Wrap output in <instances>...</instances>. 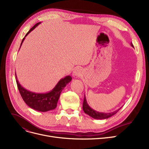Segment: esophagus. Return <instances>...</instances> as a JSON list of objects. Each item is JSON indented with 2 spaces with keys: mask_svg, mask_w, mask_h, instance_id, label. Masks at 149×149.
<instances>
[{
  "mask_svg": "<svg viewBox=\"0 0 149 149\" xmlns=\"http://www.w3.org/2000/svg\"><path fill=\"white\" fill-rule=\"evenodd\" d=\"M74 74L75 76H80L81 74V70L80 68H77L75 69L74 71Z\"/></svg>",
  "mask_w": 149,
  "mask_h": 149,
  "instance_id": "esophagus-1",
  "label": "esophagus"
}]
</instances>
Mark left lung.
Listing matches in <instances>:
<instances>
[{
    "instance_id": "1",
    "label": "left lung",
    "mask_w": 149,
    "mask_h": 149,
    "mask_svg": "<svg viewBox=\"0 0 149 149\" xmlns=\"http://www.w3.org/2000/svg\"><path fill=\"white\" fill-rule=\"evenodd\" d=\"M131 46L134 48V45L131 43ZM118 109V110H116L114 112H110V113H104V112H97L95 110H93V109H92L88 104L87 101H86V98L85 95L84 97V101H83V109L84 112L85 113H86L87 115H89L90 116H91L92 118H94V119H98V120H102V119H106L109 118L113 115H114L115 114H116L117 112L119 111V110H120V109Z\"/></svg>"
}]
</instances>
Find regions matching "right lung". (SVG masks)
Here are the masks:
<instances>
[{"label": "right lung", "instance_id": "1", "mask_svg": "<svg viewBox=\"0 0 149 149\" xmlns=\"http://www.w3.org/2000/svg\"><path fill=\"white\" fill-rule=\"evenodd\" d=\"M40 23L38 22L36 23L33 28L29 29L25 37L23 38L20 48L25 37L39 24H40ZM15 77L18 89L23 101L29 107L40 112H47L56 109L62 90L72 80V77L70 75H68L63 79H61L50 92L46 93H36L28 91L22 86L19 83L16 74H15Z\"/></svg>", "mask_w": 149, "mask_h": 149}]
</instances>
